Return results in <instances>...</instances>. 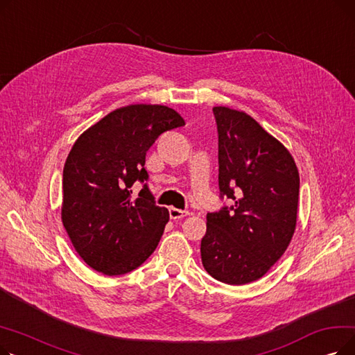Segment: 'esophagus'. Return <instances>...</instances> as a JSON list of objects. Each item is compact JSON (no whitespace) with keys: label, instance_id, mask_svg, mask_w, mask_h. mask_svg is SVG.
Here are the masks:
<instances>
[{"label":"esophagus","instance_id":"1","mask_svg":"<svg viewBox=\"0 0 355 355\" xmlns=\"http://www.w3.org/2000/svg\"><path fill=\"white\" fill-rule=\"evenodd\" d=\"M170 217L173 218V220H177V218H184V217H187V216H190V211L189 210H180V209H175V207H170Z\"/></svg>","mask_w":355,"mask_h":355}]
</instances>
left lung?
Returning <instances> with one entry per match:
<instances>
[{
	"label": "left lung",
	"mask_w": 355,
	"mask_h": 355,
	"mask_svg": "<svg viewBox=\"0 0 355 355\" xmlns=\"http://www.w3.org/2000/svg\"><path fill=\"white\" fill-rule=\"evenodd\" d=\"M220 197L233 206L207 214L202 266L217 281L262 277L288 249L296 227L300 173L288 149L250 115L214 106Z\"/></svg>",
	"instance_id": "1"
}]
</instances>
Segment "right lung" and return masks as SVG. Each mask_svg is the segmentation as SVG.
<instances>
[{
  "label": "right lung",
  "mask_w": 355,
  "mask_h": 355,
  "mask_svg": "<svg viewBox=\"0 0 355 355\" xmlns=\"http://www.w3.org/2000/svg\"><path fill=\"white\" fill-rule=\"evenodd\" d=\"M185 125L174 109L129 105L78 138L63 168L62 221L85 262L107 276L128 273L154 253L170 214L144 184L145 155L157 138Z\"/></svg>",
  "instance_id": "right-lung-1"
}]
</instances>
